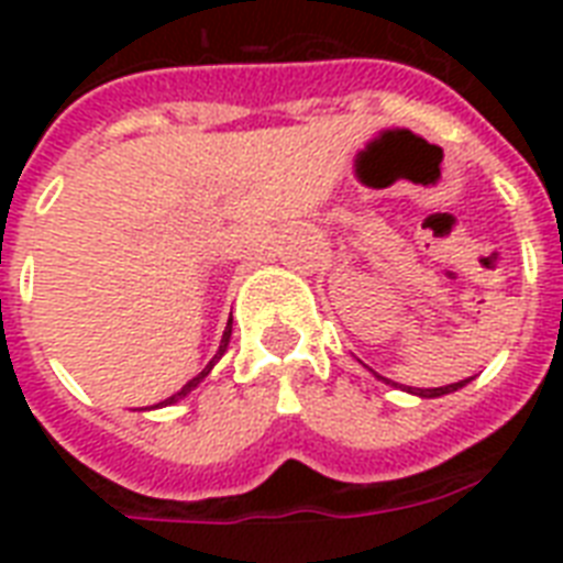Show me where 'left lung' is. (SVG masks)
<instances>
[{
    "label": "left lung",
    "mask_w": 563,
    "mask_h": 563,
    "mask_svg": "<svg viewBox=\"0 0 563 563\" xmlns=\"http://www.w3.org/2000/svg\"><path fill=\"white\" fill-rule=\"evenodd\" d=\"M376 379H383V383H388V385H397V383H391V379H385V376H379V374H376ZM467 383H471V379H462V383L441 385V388H406V391L418 394V397H441V394L459 391V388H462V385H467Z\"/></svg>",
    "instance_id": "8db88e82"
}]
</instances>
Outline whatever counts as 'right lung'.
<instances>
[{
	"label": "right lung",
	"mask_w": 563,
	"mask_h": 563,
	"mask_svg": "<svg viewBox=\"0 0 563 563\" xmlns=\"http://www.w3.org/2000/svg\"><path fill=\"white\" fill-rule=\"evenodd\" d=\"M230 321H233V318H230ZM230 321H228V327H224V335H221V344H219V351H216V356H212V360H210V365H207V368H203V371H201V374H198V376H192V379H189V383H187V385H184V388H180V391H178V394H172L169 400H163V402H175V400H180V397H187V394H189V391H192L195 385L201 383L203 376L210 374V371H212V365H216V362H219V360H221V356H224V351H228L230 333H233V327H230Z\"/></svg>",
	"instance_id": "add662e5"
}]
</instances>
